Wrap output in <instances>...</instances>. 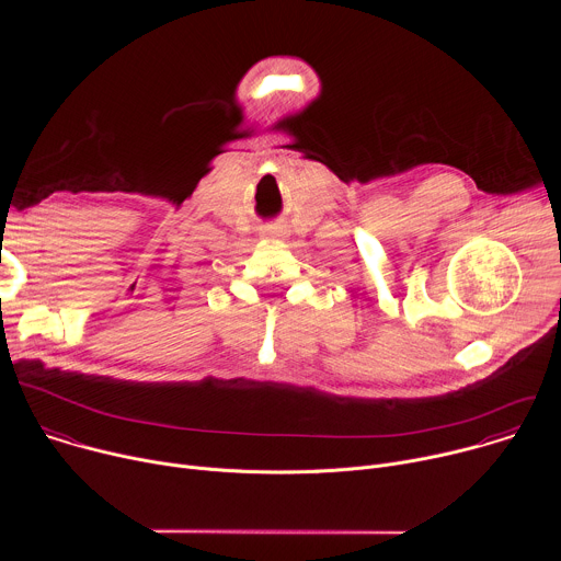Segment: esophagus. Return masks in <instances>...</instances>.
I'll use <instances>...</instances> for the list:
<instances>
[{
	"label": "esophagus",
	"instance_id": "1",
	"mask_svg": "<svg viewBox=\"0 0 561 561\" xmlns=\"http://www.w3.org/2000/svg\"><path fill=\"white\" fill-rule=\"evenodd\" d=\"M271 234H279V230H271Z\"/></svg>",
	"mask_w": 561,
	"mask_h": 561
}]
</instances>
